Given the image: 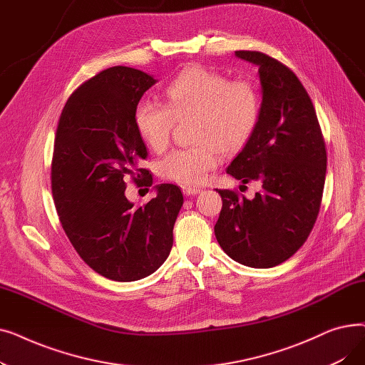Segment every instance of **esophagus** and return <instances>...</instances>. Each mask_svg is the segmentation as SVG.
I'll return each mask as SVG.
<instances>
[{
	"instance_id": "esophagus-1",
	"label": "esophagus",
	"mask_w": 365,
	"mask_h": 365,
	"mask_svg": "<svg viewBox=\"0 0 365 365\" xmlns=\"http://www.w3.org/2000/svg\"><path fill=\"white\" fill-rule=\"evenodd\" d=\"M182 190H183V194H185V195H197L201 189H200V187H192V186H189V187H183Z\"/></svg>"
}]
</instances>
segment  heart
<instances>
[{"label": "heart", "instance_id": "1", "mask_svg": "<svg viewBox=\"0 0 365 365\" xmlns=\"http://www.w3.org/2000/svg\"><path fill=\"white\" fill-rule=\"evenodd\" d=\"M167 105L140 101L134 108V125L153 152L170 142L176 118L195 115L192 146L171 150L158 164V175L183 187L204 185L222 161V150H241L252 140L260 120V94L248 80L201 65L185 68L165 88Z\"/></svg>", "mask_w": 365, "mask_h": 365}]
</instances>
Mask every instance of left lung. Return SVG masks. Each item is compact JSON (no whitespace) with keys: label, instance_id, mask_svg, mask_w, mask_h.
Instances as JSON below:
<instances>
[{"label":"left lung","instance_id":"obj_1","mask_svg":"<svg viewBox=\"0 0 365 365\" xmlns=\"http://www.w3.org/2000/svg\"><path fill=\"white\" fill-rule=\"evenodd\" d=\"M259 66L263 91L252 140L226 168L244 185L259 182L247 200L216 189L223 205L215 234L223 252L250 267L290 259L308 240L322 201L327 150L314 103L296 73L262 51H235Z\"/></svg>","mask_w":365,"mask_h":365}]
</instances>
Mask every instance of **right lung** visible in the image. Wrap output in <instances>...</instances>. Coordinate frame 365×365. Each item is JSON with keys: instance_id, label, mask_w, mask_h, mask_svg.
Instances as JSON below:
<instances>
[{"instance_id": "add662e5", "label": "right lung", "mask_w": 365, "mask_h": 365, "mask_svg": "<svg viewBox=\"0 0 365 365\" xmlns=\"http://www.w3.org/2000/svg\"><path fill=\"white\" fill-rule=\"evenodd\" d=\"M157 83L127 66L108 68L76 88L61 113L51 160V192L63 231L94 272L136 281L155 272L173 247V226L183 204L179 186L163 183L157 197L134 205L130 179L152 186L145 142L134 108Z\"/></svg>"}]
</instances>
